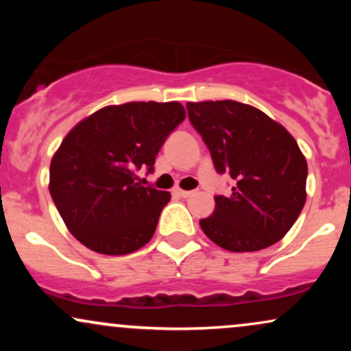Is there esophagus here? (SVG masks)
Returning <instances> with one entry per match:
<instances>
[{
	"mask_svg": "<svg viewBox=\"0 0 351 351\" xmlns=\"http://www.w3.org/2000/svg\"><path fill=\"white\" fill-rule=\"evenodd\" d=\"M175 193L178 196H181V198H189V196L195 195V191H186V189H181V188H176Z\"/></svg>",
	"mask_w": 351,
	"mask_h": 351,
	"instance_id": "34e87169",
	"label": "esophagus"
}]
</instances>
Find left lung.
Listing matches in <instances>:
<instances>
[{
	"mask_svg": "<svg viewBox=\"0 0 351 351\" xmlns=\"http://www.w3.org/2000/svg\"><path fill=\"white\" fill-rule=\"evenodd\" d=\"M189 122L203 136L217 173L234 180L229 196L199 226L231 252H252L289 232L307 199V160L295 138L259 108L236 100L188 102Z\"/></svg>",
	"mask_w": 351,
	"mask_h": 351,
	"instance_id": "1",
	"label": "left lung"
}]
</instances>
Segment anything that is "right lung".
<instances>
[{"label":"right lung","instance_id":"1","mask_svg":"<svg viewBox=\"0 0 351 351\" xmlns=\"http://www.w3.org/2000/svg\"><path fill=\"white\" fill-rule=\"evenodd\" d=\"M180 102L107 106L75 125L51 160L49 193L71 234L90 251L123 256L143 247L171 198L142 186L167 136L183 122Z\"/></svg>","mask_w":351,"mask_h":351}]
</instances>
